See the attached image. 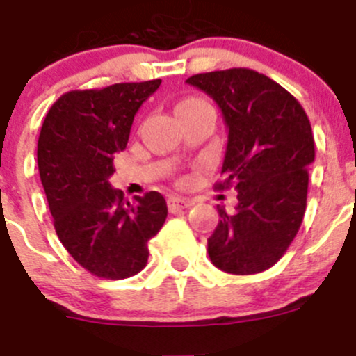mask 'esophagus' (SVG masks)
<instances>
[{
  "mask_svg": "<svg viewBox=\"0 0 356 356\" xmlns=\"http://www.w3.org/2000/svg\"><path fill=\"white\" fill-rule=\"evenodd\" d=\"M190 206H191V202L186 200V198H181V197H172L170 200H168V207H170L172 213H175V211L188 209Z\"/></svg>",
  "mask_w": 356,
  "mask_h": 356,
  "instance_id": "esophagus-1",
  "label": "esophagus"
}]
</instances>
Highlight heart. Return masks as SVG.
<instances>
[{
  "label": "heart",
  "instance_id": "obj_1",
  "mask_svg": "<svg viewBox=\"0 0 356 356\" xmlns=\"http://www.w3.org/2000/svg\"><path fill=\"white\" fill-rule=\"evenodd\" d=\"M197 102H204V101H198V99H188V101H182L179 106H186V104H197Z\"/></svg>",
  "mask_w": 356,
  "mask_h": 356
}]
</instances>
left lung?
<instances>
[{
  "instance_id": "obj_1",
  "label": "left lung",
  "mask_w": 356,
  "mask_h": 356,
  "mask_svg": "<svg viewBox=\"0 0 356 356\" xmlns=\"http://www.w3.org/2000/svg\"><path fill=\"white\" fill-rule=\"evenodd\" d=\"M186 83L222 110L229 136L218 190H238L232 214L218 206L209 259L227 273H261L286 254L305 214L307 168L316 156L309 117L286 88L252 69L214 70Z\"/></svg>"
}]
</instances>
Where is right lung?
Listing matches in <instances>:
<instances>
[{"instance_id": "1", "label": "right lung", "mask_w": 356, "mask_h": 356, "mask_svg": "<svg viewBox=\"0 0 356 356\" xmlns=\"http://www.w3.org/2000/svg\"><path fill=\"white\" fill-rule=\"evenodd\" d=\"M161 79L72 90L54 102L38 136V174L58 239L101 278L140 273L147 241L166 220V202L149 191L134 202L110 184L113 156L126 149L134 115Z\"/></svg>"}]
</instances>
